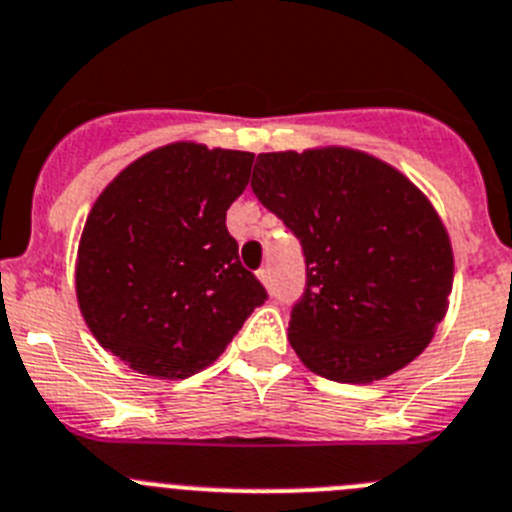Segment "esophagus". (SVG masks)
Returning a JSON list of instances; mask_svg holds the SVG:
<instances>
[{"instance_id":"34e87169","label":"esophagus","mask_w":512,"mask_h":512,"mask_svg":"<svg viewBox=\"0 0 512 512\" xmlns=\"http://www.w3.org/2000/svg\"><path fill=\"white\" fill-rule=\"evenodd\" d=\"M259 281L264 287H271V269H259Z\"/></svg>"}]
</instances>
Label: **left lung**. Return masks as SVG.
Returning <instances> with one entry per match:
<instances>
[{
  "label": "left lung",
  "mask_w": 512,
  "mask_h": 512,
  "mask_svg": "<svg viewBox=\"0 0 512 512\" xmlns=\"http://www.w3.org/2000/svg\"><path fill=\"white\" fill-rule=\"evenodd\" d=\"M256 198L299 238L307 289L289 342L312 373L373 383L409 365L447 314L454 256L406 175L348 147L259 154Z\"/></svg>",
  "instance_id": "1"
}]
</instances>
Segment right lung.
Listing matches in <instances>:
<instances>
[{"label": "right lung", "mask_w": 512, "mask_h": 512, "mask_svg": "<svg viewBox=\"0 0 512 512\" xmlns=\"http://www.w3.org/2000/svg\"><path fill=\"white\" fill-rule=\"evenodd\" d=\"M251 152L175 142L124 167L93 203L75 297L103 350L137 373L182 381L220 358L266 289L238 259L225 213Z\"/></svg>", "instance_id": "right-lung-1"}]
</instances>
